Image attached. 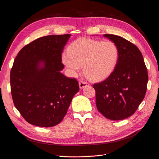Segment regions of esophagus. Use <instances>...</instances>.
<instances>
[{
  "mask_svg": "<svg viewBox=\"0 0 159 159\" xmlns=\"http://www.w3.org/2000/svg\"><path fill=\"white\" fill-rule=\"evenodd\" d=\"M79 86H80V88L81 89H84L87 87H89V83H88L87 82H85V81H80L79 82Z\"/></svg>",
  "mask_w": 159,
  "mask_h": 159,
  "instance_id": "obj_1",
  "label": "esophagus"
}]
</instances>
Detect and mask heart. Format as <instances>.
<instances>
[{"label":"heart","mask_w":159,"mask_h":159,"mask_svg":"<svg viewBox=\"0 0 159 159\" xmlns=\"http://www.w3.org/2000/svg\"><path fill=\"white\" fill-rule=\"evenodd\" d=\"M69 52L62 54V61L70 72L76 75L82 69L92 81H99L108 78L118 62L119 51L112 41H101L81 38L73 42Z\"/></svg>","instance_id":"b5f03b06"}]
</instances>
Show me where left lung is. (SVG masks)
Wrapping results in <instances>:
<instances>
[{
  "label": "left lung",
  "mask_w": 159,
  "mask_h": 159,
  "mask_svg": "<svg viewBox=\"0 0 159 159\" xmlns=\"http://www.w3.org/2000/svg\"><path fill=\"white\" fill-rule=\"evenodd\" d=\"M104 37L118 47L116 67L103 81L96 83L98 110L106 118L119 120L133 115L144 98L148 76L143 54L132 42L114 34Z\"/></svg>",
  "instance_id": "left-lung-1"
}]
</instances>
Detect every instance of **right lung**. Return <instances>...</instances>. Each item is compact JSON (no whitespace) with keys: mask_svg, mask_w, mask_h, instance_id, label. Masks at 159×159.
I'll use <instances>...</instances> for the list:
<instances>
[{"mask_svg":"<svg viewBox=\"0 0 159 159\" xmlns=\"http://www.w3.org/2000/svg\"><path fill=\"white\" fill-rule=\"evenodd\" d=\"M70 36L41 37L24 46L14 60L10 73L13 103L33 125L52 127L59 124L80 90L75 78L61 72L64 68L61 53Z\"/></svg>","mask_w":159,"mask_h":159,"instance_id":"add662e5","label":"right lung"}]
</instances>
